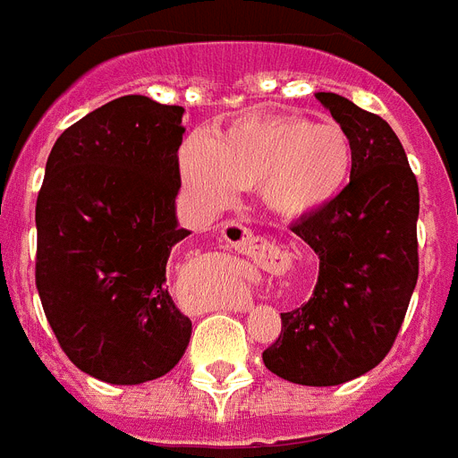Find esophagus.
<instances>
[{
  "mask_svg": "<svg viewBox=\"0 0 458 458\" xmlns=\"http://www.w3.org/2000/svg\"><path fill=\"white\" fill-rule=\"evenodd\" d=\"M221 240L225 247L235 249L237 254L254 256V259H261V256H266L267 247H270V244H267V240H263V237H256L251 230L244 228L242 223H235V221L223 223Z\"/></svg>",
  "mask_w": 458,
  "mask_h": 458,
  "instance_id": "1",
  "label": "esophagus"
}]
</instances>
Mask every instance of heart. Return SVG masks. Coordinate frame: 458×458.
<instances>
[{
  "mask_svg": "<svg viewBox=\"0 0 458 458\" xmlns=\"http://www.w3.org/2000/svg\"><path fill=\"white\" fill-rule=\"evenodd\" d=\"M355 145L336 122L251 114L178 148V176L204 209H223L256 188L273 216L296 221L334 204L351 183Z\"/></svg>",
  "mask_w": 458,
  "mask_h": 458,
  "instance_id": "1",
  "label": "heart"
}]
</instances>
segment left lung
Instances as JSON below:
<instances>
[{
  "mask_svg": "<svg viewBox=\"0 0 458 458\" xmlns=\"http://www.w3.org/2000/svg\"><path fill=\"white\" fill-rule=\"evenodd\" d=\"M315 98L351 133L355 169L336 202L292 225L318 254V284L282 313L263 362L292 384L338 386L374 369L403 327L419 280V183L388 122L338 94Z\"/></svg>",
  "mask_w": 458,
  "mask_h": 458,
  "instance_id": "left-lung-1",
  "label": "left lung"
}]
</instances>
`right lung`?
<instances>
[{
    "mask_svg": "<svg viewBox=\"0 0 458 458\" xmlns=\"http://www.w3.org/2000/svg\"><path fill=\"white\" fill-rule=\"evenodd\" d=\"M183 107L122 96L58 136L37 195V292L63 352L106 384L165 377L192 322L171 301Z\"/></svg>",
    "mask_w": 458,
    "mask_h": 458,
    "instance_id": "obj_1",
    "label": "right lung"
}]
</instances>
